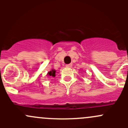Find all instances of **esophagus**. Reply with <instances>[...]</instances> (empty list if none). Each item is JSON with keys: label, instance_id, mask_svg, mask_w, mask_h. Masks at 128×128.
Returning <instances> with one entry per match:
<instances>
[{"label": "esophagus", "instance_id": "esophagus-1", "mask_svg": "<svg viewBox=\"0 0 128 128\" xmlns=\"http://www.w3.org/2000/svg\"><path fill=\"white\" fill-rule=\"evenodd\" d=\"M72 66V64H66V66L67 68H71Z\"/></svg>", "mask_w": 128, "mask_h": 128}]
</instances>
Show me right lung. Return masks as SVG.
Returning a JSON list of instances; mask_svg holds the SVG:
<instances>
[{"mask_svg": "<svg viewBox=\"0 0 128 128\" xmlns=\"http://www.w3.org/2000/svg\"><path fill=\"white\" fill-rule=\"evenodd\" d=\"M48 75L49 76H51V77H55V76H56V70H54V69L53 70H51V71L48 72Z\"/></svg>", "mask_w": 128, "mask_h": 128, "instance_id": "obj_1", "label": "right lung"}]
</instances>
